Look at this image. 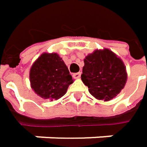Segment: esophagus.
Wrapping results in <instances>:
<instances>
[{
    "instance_id": "obj_1",
    "label": "esophagus",
    "mask_w": 147,
    "mask_h": 147,
    "mask_svg": "<svg viewBox=\"0 0 147 147\" xmlns=\"http://www.w3.org/2000/svg\"><path fill=\"white\" fill-rule=\"evenodd\" d=\"M80 76H81V73H76V74H73V77L76 79H79L80 78Z\"/></svg>"
}]
</instances>
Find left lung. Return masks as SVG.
Returning a JSON list of instances; mask_svg holds the SVG:
<instances>
[{"instance_id":"8db88e82","label":"left lung","mask_w":147,"mask_h":147,"mask_svg":"<svg viewBox=\"0 0 147 147\" xmlns=\"http://www.w3.org/2000/svg\"><path fill=\"white\" fill-rule=\"evenodd\" d=\"M84 62L81 79L95 99L110 101L124 89L127 80L126 68L111 50L96 49Z\"/></svg>"}]
</instances>
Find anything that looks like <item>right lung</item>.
<instances>
[{
	"label": "right lung",
	"instance_id": "obj_1",
	"mask_svg": "<svg viewBox=\"0 0 147 147\" xmlns=\"http://www.w3.org/2000/svg\"><path fill=\"white\" fill-rule=\"evenodd\" d=\"M31 88L38 96L51 101L63 97L74 83L68 67L56 53H43L32 65Z\"/></svg>",
	"mask_w": 147,
	"mask_h": 147
}]
</instances>
